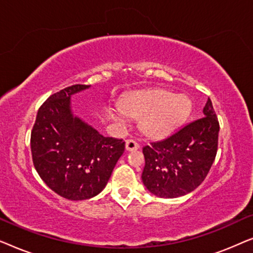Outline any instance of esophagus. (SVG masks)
<instances>
[{"mask_svg": "<svg viewBox=\"0 0 253 253\" xmlns=\"http://www.w3.org/2000/svg\"><path fill=\"white\" fill-rule=\"evenodd\" d=\"M126 151H137L139 148V145H138L137 141H134L132 139H127L126 141Z\"/></svg>", "mask_w": 253, "mask_h": 253, "instance_id": "obj_1", "label": "esophagus"}]
</instances>
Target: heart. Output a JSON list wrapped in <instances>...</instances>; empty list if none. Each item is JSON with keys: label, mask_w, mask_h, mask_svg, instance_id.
Listing matches in <instances>:
<instances>
[{"label": "heart", "mask_w": 253, "mask_h": 253, "mask_svg": "<svg viewBox=\"0 0 253 253\" xmlns=\"http://www.w3.org/2000/svg\"><path fill=\"white\" fill-rule=\"evenodd\" d=\"M123 114L140 119L139 127L145 136L161 139L182 126L191 110L190 100L165 89H148L131 94L122 105ZM121 120V116H116Z\"/></svg>", "instance_id": "b5f03b06"}]
</instances>
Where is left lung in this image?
<instances>
[{
    "label": "left lung",
    "mask_w": 253,
    "mask_h": 253,
    "mask_svg": "<svg viewBox=\"0 0 253 253\" xmlns=\"http://www.w3.org/2000/svg\"><path fill=\"white\" fill-rule=\"evenodd\" d=\"M204 117L186 124L164 140L143 148L144 185L161 198L188 195L202 184L217 151L219 121L209 98Z\"/></svg>",
    "instance_id": "1"
}]
</instances>
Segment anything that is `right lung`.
Instances as JSON below:
<instances>
[{
    "label": "right lung",
    "mask_w": 253,
    "mask_h": 253,
    "mask_svg": "<svg viewBox=\"0 0 253 253\" xmlns=\"http://www.w3.org/2000/svg\"><path fill=\"white\" fill-rule=\"evenodd\" d=\"M89 85H72L50 95L38 110L31 132L33 165L41 179L69 200L99 195L122 157L126 143L103 137L72 114L71 95Z\"/></svg>",
    "instance_id": "obj_1"
}]
</instances>
